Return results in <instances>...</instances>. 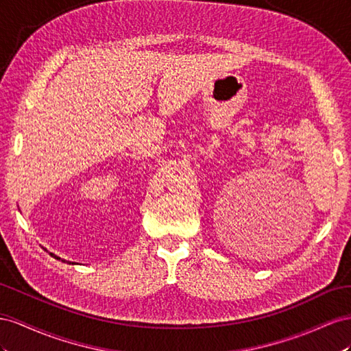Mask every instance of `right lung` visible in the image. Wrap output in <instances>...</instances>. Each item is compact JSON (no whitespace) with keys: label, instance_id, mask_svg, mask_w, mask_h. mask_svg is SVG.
Listing matches in <instances>:
<instances>
[{"label":"right lung","instance_id":"right-lung-1","mask_svg":"<svg viewBox=\"0 0 351 351\" xmlns=\"http://www.w3.org/2000/svg\"><path fill=\"white\" fill-rule=\"evenodd\" d=\"M49 254H51L54 258H57V260H60V257L58 256H56V254H53V253H49ZM62 262H66V263H72L73 265V262H67V260H62Z\"/></svg>","mask_w":351,"mask_h":351}]
</instances>
